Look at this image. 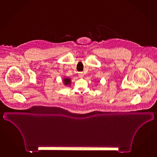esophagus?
<instances>
[{
  "label": "esophagus",
  "mask_w": 157,
  "mask_h": 157,
  "mask_svg": "<svg viewBox=\"0 0 157 157\" xmlns=\"http://www.w3.org/2000/svg\"><path fill=\"white\" fill-rule=\"evenodd\" d=\"M78 76L79 78H82L84 76V73L82 72H79L78 74Z\"/></svg>",
  "instance_id": "esophagus-1"
}]
</instances>
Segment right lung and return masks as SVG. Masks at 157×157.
Listing matches in <instances>:
<instances>
[{"mask_svg":"<svg viewBox=\"0 0 157 157\" xmlns=\"http://www.w3.org/2000/svg\"><path fill=\"white\" fill-rule=\"evenodd\" d=\"M63 83H64V85H71V79H70V78H64V79H63Z\"/></svg>","mask_w":157,"mask_h":157,"instance_id":"1","label":"right lung"}]
</instances>
